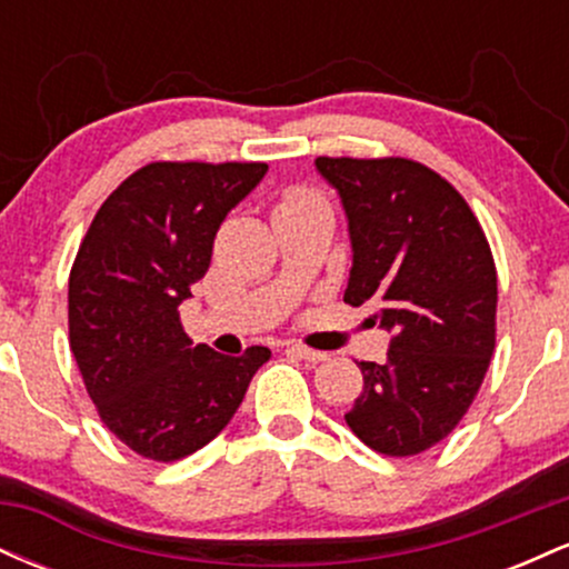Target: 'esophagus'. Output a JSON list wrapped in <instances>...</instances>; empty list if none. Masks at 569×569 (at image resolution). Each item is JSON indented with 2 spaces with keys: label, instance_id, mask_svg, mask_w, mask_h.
Listing matches in <instances>:
<instances>
[{
  "label": "esophagus",
  "instance_id": "1",
  "mask_svg": "<svg viewBox=\"0 0 569 569\" xmlns=\"http://www.w3.org/2000/svg\"><path fill=\"white\" fill-rule=\"evenodd\" d=\"M289 352H291V356L302 358V361H307V363H321V361H326V352L323 350H310V348H305V345H291Z\"/></svg>",
  "mask_w": 569,
  "mask_h": 569
}]
</instances>
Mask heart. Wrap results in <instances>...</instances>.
<instances>
[{
	"instance_id": "obj_1",
	"label": "heart",
	"mask_w": 569,
	"mask_h": 569,
	"mask_svg": "<svg viewBox=\"0 0 569 569\" xmlns=\"http://www.w3.org/2000/svg\"><path fill=\"white\" fill-rule=\"evenodd\" d=\"M299 202H321V200L310 192H291L289 198H286L283 206H299Z\"/></svg>"
}]
</instances>
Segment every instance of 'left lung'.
<instances>
[{"instance_id":"left-lung-1","label":"left lung","mask_w":569,"mask_h":569,"mask_svg":"<svg viewBox=\"0 0 569 569\" xmlns=\"http://www.w3.org/2000/svg\"><path fill=\"white\" fill-rule=\"evenodd\" d=\"M337 189L352 248L345 302L377 305L390 335L382 363L361 361L363 390L345 415L388 457L447 439L485 382L495 350L498 276L462 194L415 160L318 158Z\"/></svg>"}]
</instances>
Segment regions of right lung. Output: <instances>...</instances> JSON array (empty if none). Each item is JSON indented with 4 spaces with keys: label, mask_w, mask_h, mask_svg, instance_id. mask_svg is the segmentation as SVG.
I'll use <instances>...</instances> for the list:
<instances>
[{
    "label": "right lung",
    "mask_w": 569,
    "mask_h": 569,
    "mask_svg": "<svg viewBox=\"0 0 569 569\" xmlns=\"http://www.w3.org/2000/svg\"><path fill=\"white\" fill-rule=\"evenodd\" d=\"M264 162H149L98 208L69 276V342L103 426L173 462L217 439L270 350L192 345L179 305Z\"/></svg>",
    "instance_id": "right-lung-1"
}]
</instances>
